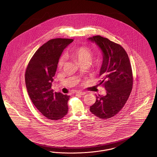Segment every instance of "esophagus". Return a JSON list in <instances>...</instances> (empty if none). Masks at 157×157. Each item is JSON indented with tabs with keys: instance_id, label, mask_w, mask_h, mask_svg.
<instances>
[{
	"instance_id": "esophagus-1",
	"label": "esophagus",
	"mask_w": 157,
	"mask_h": 157,
	"mask_svg": "<svg viewBox=\"0 0 157 157\" xmlns=\"http://www.w3.org/2000/svg\"><path fill=\"white\" fill-rule=\"evenodd\" d=\"M76 94L78 95H84L86 94V92L84 91H78L76 92Z\"/></svg>"
}]
</instances>
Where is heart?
<instances>
[{
  "instance_id": "1",
  "label": "heart",
  "mask_w": 157,
  "mask_h": 157,
  "mask_svg": "<svg viewBox=\"0 0 157 157\" xmlns=\"http://www.w3.org/2000/svg\"><path fill=\"white\" fill-rule=\"evenodd\" d=\"M67 55L72 59L78 61L81 65L84 63L90 64L93 58L92 51L88 47L81 46L75 48L67 53ZM65 62L63 55L61 56L58 61V67H63Z\"/></svg>"
}]
</instances>
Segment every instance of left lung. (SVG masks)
Returning <instances> with one entry per match:
<instances>
[{
    "label": "left lung",
    "instance_id": "left-lung-1",
    "mask_svg": "<svg viewBox=\"0 0 157 157\" xmlns=\"http://www.w3.org/2000/svg\"><path fill=\"white\" fill-rule=\"evenodd\" d=\"M103 52V62L99 76L106 91L105 96L96 97L90 111L101 119L117 115L127 102L132 89L133 75L128 54L121 45L99 35L90 37Z\"/></svg>",
    "mask_w": 157,
    "mask_h": 157
}]
</instances>
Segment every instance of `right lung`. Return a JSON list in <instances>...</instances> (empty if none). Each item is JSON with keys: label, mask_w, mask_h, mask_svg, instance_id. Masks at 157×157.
Returning <instances> with one entry per match:
<instances>
[{"label": "right lung", "mask_w": 157, "mask_h": 157, "mask_svg": "<svg viewBox=\"0 0 157 157\" xmlns=\"http://www.w3.org/2000/svg\"><path fill=\"white\" fill-rule=\"evenodd\" d=\"M72 39H52L41 46L30 60L25 72V83L33 104L46 118L58 120L68 111L69 96L53 92L51 88L58 61Z\"/></svg>", "instance_id": "right-lung-1"}]
</instances>
